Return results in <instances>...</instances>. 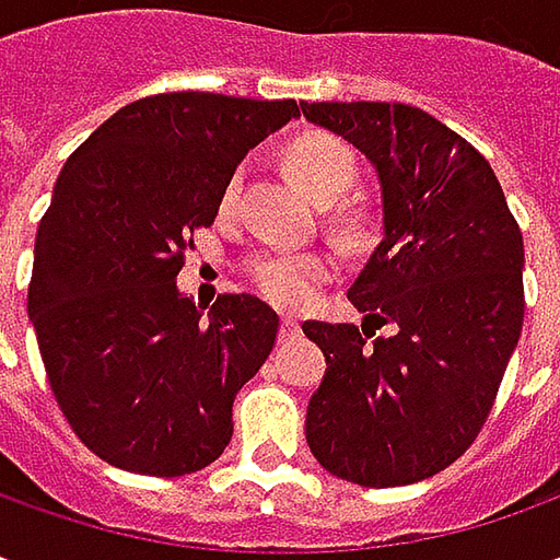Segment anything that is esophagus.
Wrapping results in <instances>:
<instances>
[{"mask_svg": "<svg viewBox=\"0 0 560 560\" xmlns=\"http://www.w3.org/2000/svg\"><path fill=\"white\" fill-rule=\"evenodd\" d=\"M295 334H299V320L295 317H283L280 320V339H292Z\"/></svg>", "mask_w": 560, "mask_h": 560, "instance_id": "esophagus-1", "label": "esophagus"}]
</instances>
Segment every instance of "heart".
Returning <instances> with one entry per match:
<instances>
[{
  "label": "heart",
  "instance_id": "obj_1",
  "mask_svg": "<svg viewBox=\"0 0 560 560\" xmlns=\"http://www.w3.org/2000/svg\"><path fill=\"white\" fill-rule=\"evenodd\" d=\"M287 171L295 184L302 186L314 202H336L352 180H355V155L346 142L334 133H302L299 140L290 142L287 149ZM240 180L243 174H233L224 186L221 208L230 211L240 196ZM342 236L349 243L368 240L371 224L364 214H346L342 218ZM330 261L324 255L302 252V255H252L246 261V277L255 290L261 292L268 302L280 308H302L314 299L317 287L330 280Z\"/></svg>",
  "mask_w": 560,
  "mask_h": 560
}]
</instances>
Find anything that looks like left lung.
Returning a JSON list of instances; mask_svg holds the SVG:
<instances>
[{"mask_svg":"<svg viewBox=\"0 0 560 560\" xmlns=\"http://www.w3.org/2000/svg\"><path fill=\"white\" fill-rule=\"evenodd\" d=\"M302 115L361 149L383 186V243L349 290L364 324H302L327 355L305 436L339 480L418 483L492 411L524 327V236L489 162L433 115L401 102H302Z\"/></svg>","mask_w":560,"mask_h":560,"instance_id":"left-lung-1","label":"left lung"}]
</instances>
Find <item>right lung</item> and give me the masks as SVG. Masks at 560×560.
Returning a JSON list of instances; mask_svg holds the SVG:
<instances>
[{"mask_svg":"<svg viewBox=\"0 0 560 560\" xmlns=\"http://www.w3.org/2000/svg\"><path fill=\"white\" fill-rule=\"evenodd\" d=\"M295 115V98L159 93L115 112L61 167L27 312L55 401L102 462L184 477L221 458L233 398L280 317L248 292L205 314L174 280L236 164Z\"/></svg>","mask_w":560,"mask_h":560,"instance_id":"obj_1","label":"right lung"}]
</instances>
